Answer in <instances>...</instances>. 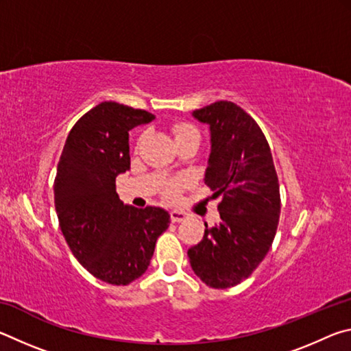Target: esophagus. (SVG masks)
<instances>
[{
  "mask_svg": "<svg viewBox=\"0 0 351 351\" xmlns=\"http://www.w3.org/2000/svg\"><path fill=\"white\" fill-rule=\"evenodd\" d=\"M186 218H187V213L186 212H181V210H171L170 212V219L173 223H181Z\"/></svg>",
  "mask_w": 351,
  "mask_h": 351,
  "instance_id": "1",
  "label": "esophagus"
}]
</instances>
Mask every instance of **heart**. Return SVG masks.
Returning a JSON list of instances; mask_svg holds the SVG:
<instances>
[{
  "label": "heart",
  "instance_id": "b5f03b06",
  "mask_svg": "<svg viewBox=\"0 0 351 351\" xmlns=\"http://www.w3.org/2000/svg\"><path fill=\"white\" fill-rule=\"evenodd\" d=\"M173 133H175L176 139H181V138H184V136L198 134L197 130H195L192 125H189V123H178V125H175V128H173ZM184 186H186V181L181 180V178L170 181L167 184V187H165V190H164L165 198L170 199V201H175L178 197H180L181 189Z\"/></svg>",
  "mask_w": 351,
  "mask_h": 351
}]
</instances>
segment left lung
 Returning <instances> with one entry per match:
<instances>
[{"mask_svg": "<svg viewBox=\"0 0 351 351\" xmlns=\"http://www.w3.org/2000/svg\"><path fill=\"white\" fill-rule=\"evenodd\" d=\"M210 128L204 182L221 197V221L187 251L207 287H235L266 257L280 217V189L268 141L258 123L234 102L219 100L192 112Z\"/></svg>", "mask_w": 351, "mask_h": 351, "instance_id": "obj_1", "label": "left lung"}]
</instances>
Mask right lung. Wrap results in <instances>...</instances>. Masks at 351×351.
<instances>
[{"label":"right lung","instance_id":"obj_1","mask_svg":"<svg viewBox=\"0 0 351 351\" xmlns=\"http://www.w3.org/2000/svg\"><path fill=\"white\" fill-rule=\"evenodd\" d=\"M153 119L145 110L99 104L75 122L57 165L54 201L64 240L83 268L117 287L144 274L170 224L167 210L136 209L116 192V176L130 169L128 132Z\"/></svg>","mask_w":351,"mask_h":351}]
</instances>
